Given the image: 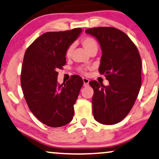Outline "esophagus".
<instances>
[{
	"label": "esophagus",
	"mask_w": 159,
	"mask_h": 159,
	"mask_svg": "<svg viewBox=\"0 0 159 159\" xmlns=\"http://www.w3.org/2000/svg\"><path fill=\"white\" fill-rule=\"evenodd\" d=\"M83 81H84V86H86L89 85V80L86 78H83Z\"/></svg>",
	"instance_id": "1"
}]
</instances>
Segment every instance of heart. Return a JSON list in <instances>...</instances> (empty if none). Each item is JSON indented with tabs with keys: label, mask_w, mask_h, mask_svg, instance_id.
<instances>
[{
	"label": "heart",
	"mask_w": 159,
	"mask_h": 159,
	"mask_svg": "<svg viewBox=\"0 0 159 159\" xmlns=\"http://www.w3.org/2000/svg\"><path fill=\"white\" fill-rule=\"evenodd\" d=\"M81 43H82V45L84 46V48H85L88 52L91 51L92 48H98L97 42H96L95 40L92 37H84V39H82L81 40ZM73 50V45H70L68 47L67 51H66V56H67V57H70V56H71ZM86 70H87V68L86 67H80L79 69H78V71H79L80 73L85 74L86 72Z\"/></svg>",
	"instance_id": "1"
}]
</instances>
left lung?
<instances>
[{"mask_svg": "<svg viewBox=\"0 0 159 159\" xmlns=\"http://www.w3.org/2000/svg\"><path fill=\"white\" fill-rule=\"evenodd\" d=\"M85 32L99 42L102 51L99 72L109 82L108 86L89 82L94 90V118L104 125L118 123L130 112L141 88L139 53L128 35L115 28H93Z\"/></svg>", "mask_w": 159, "mask_h": 159, "instance_id": "1", "label": "left lung"}]
</instances>
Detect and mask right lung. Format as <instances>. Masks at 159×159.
<instances>
[{"label": "right lung", "mask_w": 159, "mask_h": 159, "mask_svg": "<svg viewBox=\"0 0 159 159\" xmlns=\"http://www.w3.org/2000/svg\"><path fill=\"white\" fill-rule=\"evenodd\" d=\"M81 28L43 34L24 55L21 86L29 109L46 125L57 128L71 122L73 105L84 84L79 75L58 83V69L66 65V51L81 33Z\"/></svg>", "instance_id": "obj_1"}]
</instances>
